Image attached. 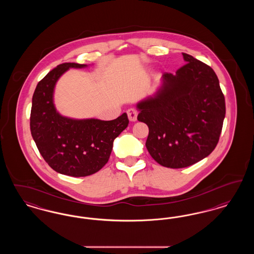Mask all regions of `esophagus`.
<instances>
[{
	"label": "esophagus",
	"instance_id": "obj_1",
	"mask_svg": "<svg viewBox=\"0 0 254 254\" xmlns=\"http://www.w3.org/2000/svg\"><path fill=\"white\" fill-rule=\"evenodd\" d=\"M127 117L129 119V121L135 122L137 120V115H138V112L137 110L134 109H129L127 111Z\"/></svg>",
	"mask_w": 254,
	"mask_h": 254
}]
</instances>
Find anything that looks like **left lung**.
I'll return each mask as SVG.
<instances>
[{
    "mask_svg": "<svg viewBox=\"0 0 254 254\" xmlns=\"http://www.w3.org/2000/svg\"><path fill=\"white\" fill-rule=\"evenodd\" d=\"M186 64L165 72L155 95L137 104L138 121L147 125L145 146L158 164L187 168L217 145L226 114L225 97L213 69L183 53Z\"/></svg>",
    "mask_w": 254,
    "mask_h": 254,
    "instance_id": "8db88e82",
    "label": "left lung"
}]
</instances>
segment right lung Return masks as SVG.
Listing matches in <instances>:
<instances>
[{"label": "right lung", "instance_id": "obj_1", "mask_svg": "<svg viewBox=\"0 0 254 254\" xmlns=\"http://www.w3.org/2000/svg\"><path fill=\"white\" fill-rule=\"evenodd\" d=\"M86 64L64 63L49 71L39 83L32 97L30 131L41 155L61 174L85 177L99 171L109 161L113 141L127 128L123 113L115 120H75L64 117L53 103L54 87L70 67Z\"/></svg>", "mask_w": 254, "mask_h": 254}]
</instances>
